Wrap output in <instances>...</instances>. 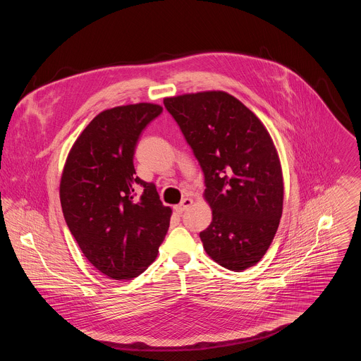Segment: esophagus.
Here are the masks:
<instances>
[{
	"label": "esophagus",
	"instance_id": "obj_1",
	"mask_svg": "<svg viewBox=\"0 0 361 361\" xmlns=\"http://www.w3.org/2000/svg\"><path fill=\"white\" fill-rule=\"evenodd\" d=\"M192 202H194V200H191V198H185V200H181V203L176 206V212H177V213H183L184 210H187V209L192 204Z\"/></svg>",
	"mask_w": 361,
	"mask_h": 361
}]
</instances>
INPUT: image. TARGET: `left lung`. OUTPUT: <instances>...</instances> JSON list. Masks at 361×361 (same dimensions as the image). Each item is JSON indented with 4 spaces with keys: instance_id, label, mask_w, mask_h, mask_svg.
<instances>
[{
    "instance_id": "8db88e82",
    "label": "left lung",
    "mask_w": 361,
    "mask_h": 361,
    "mask_svg": "<svg viewBox=\"0 0 361 361\" xmlns=\"http://www.w3.org/2000/svg\"><path fill=\"white\" fill-rule=\"evenodd\" d=\"M204 174L212 223L200 234L220 266L257 264L274 240L283 204L280 157L270 133L240 99L220 90L166 97Z\"/></svg>"
}]
</instances>
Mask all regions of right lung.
<instances>
[{"mask_svg": "<svg viewBox=\"0 0 361 361\" xmlns=\"http://www.w3.org/2000/svg\"><path fill=\"white\" fill-rule=\"evenodd\" d=\"M161 105L140 102L98 114L65 161L59 198L66 224L85 259L112 280H131L158 256L170 226L154 183L135 176L141 131Z\"/></svg>", "mask_w": 361, "mask_h": 361, "instance_id": "1", "label": "right lung"}]
</instances>
